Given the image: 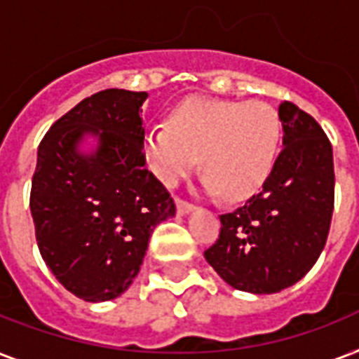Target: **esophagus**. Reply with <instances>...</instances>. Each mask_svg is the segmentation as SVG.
I'll return each instance as SVG.
<instances>
[{
  "instance_id": "obj_1",
  "label": "esophagus",
  "mask_w": 359,
  "mask_h": 359,
  "mask_svg": "<svg viewBox=\"0 0 359 359\" xmlns=\"http://www.w3.org/2000/svg\"><path fill=\"white\" fill-rule=\"evenodd\" d=\"M175 205H177V214H179V216H186V214H190L191 210L196 208L191 203L184 201V199H180V197L175 199Z\"/></svg>"
}]
</instances>
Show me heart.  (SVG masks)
<instances>
[{"mask_svg": "<svg viewBox=\"0 0 359 359\" xmlns=\"http://www.w3.org/2000/svg\"><path fill=\"white\" fill-rule=\"evenodd\" d=\"M279 143L281 121L272 106L191 97L169 111L168 124L147 130L141 151L165 186L190 173L199 156L205 190L242 201L268 180Z\"/></svg>", "mask_w": 359, "mask_h": 359, "instance_id": "b5f03b06", "label": "heart"}]
</instances>
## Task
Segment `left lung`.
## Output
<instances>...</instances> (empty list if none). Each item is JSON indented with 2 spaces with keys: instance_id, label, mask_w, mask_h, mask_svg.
<instances>
[{
  "instance_id": "left-lung-1",
  "label": "left lung",
  "mask_w": 359,
  "mask_h": 359,
  "mask_svg": "<svg viewBox=\"0 0 359 359\" xmlns=\"http://www.w3.org/2000/svg\"><path fill=\"white\" fill-rule=\"evenodd\" d=\"M283 151L262 190L235 212L222 214L205 259L233 289L273 294L300 281L328 238L334 212V152L311 115L279 106Z\"/></svg>"
}]
</instances>
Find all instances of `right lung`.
<instances>
[{
	"instance_id": "add662e5",
	"label": "right lung",
	"mask_w": 359,
	"mask_h": 359,
	"mask_svg": "<svg viewBox=\"0 0 359 359\" xmlns=\"http://www.w3.org/2000/svg\"><path fill=\"white\" fill-rule=\"evenodd\" d=\"M145 91L106 89L52 124L36 152L31 216L39 251L59 283L86 302L128 289L149 238L175 203L145 168ZM91 135V153L79 145Z\"/></svg>"
}]
</instances>
